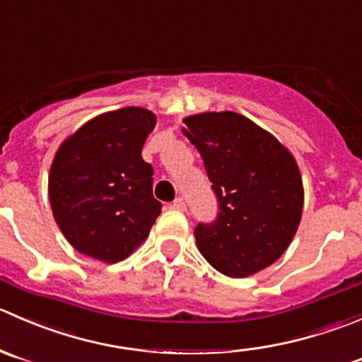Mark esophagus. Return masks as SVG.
<instances>
[{"mask_svg": "<svg viewBox=\"0 0 362 362\" xmlns=\"http://www.w3.org/2000/svg\"><path fill=\"white\" fill-rule=\"evenodd\" d=\"M173 207H174V209H177V211H185L186 209L185 200H182L181 197H177V199L173 202Z\"/></svg>", "mask_w": 362, "mask_h": 362, "instance_id": "1", "label": "esophagus"}]
</instances>
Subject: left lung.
<instances>
[{"label": "left lung", "instance_id": "left-lung-1", "mask_svg": "<svg viewBox=\"0 0 362 362\" xmlns=\"http://www.w3.org/2000/svg\"><path fill=\"white\" fill-rule=\"evenodd\" d=\"M218 197L214 223L197 225V248L221 274L246 278L276 262L303 216L294 155L267 130L232 110L182 119Z\"/></svg>", "mask_w": 362, "mask_h": 362}]
</instances>
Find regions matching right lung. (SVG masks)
<instances>
[{
  "label": "right lung",
  "instance_id": "obj_1",
  "mask_svg": "<svg viewBox=\"0 0 362 362\" xmlns=\"http://www.w3.org/2000/svg\"><path fill=\"white\" fill-rule=\"evenodd\" d=\"M156 116L142 107L103 112L68 135L49 173L61 234L82 255L116 264L148 239L162 213L142 146Z\"/></svg>",
  "mask_w": 362,
  "mask_h": 362
}]
</instances>
